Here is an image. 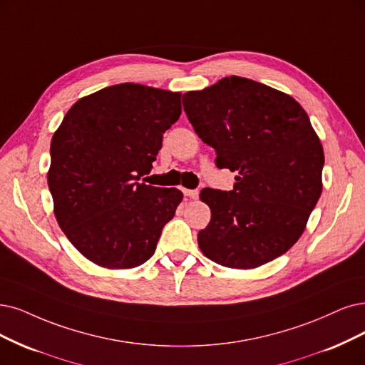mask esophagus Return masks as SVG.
Listing matches in <instances>:
<instances>
[{"label": "esophagus", "instance_id": "1", "mask_svg": "<svg viewBox=\"0 0 365 365\" xmlns=\"http://www.w3.org/2000/svg\"><path fill=\"white\" fill-rule=\"evenodd\" d=\"M182 191L186 197H190V198H197L198 197V190H182Z\"/></svg>", "mask_w": 365, "mask_h": 365}]
</instances>
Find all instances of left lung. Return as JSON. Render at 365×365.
Masks as SVG:
<instances>
[{
    "label": "left lung",
    "mask_w": 365,
    "mask_h": 365,
    "mask_svg": "<svg viewBox=\"0 0 365 365\" xmlns=\"http://www.w3.org/2000/svg\"><path fill=\"white\" fill-rule=\"evenodd\" d=\"M183 110L215 165L237 171L232 191L206 187L212 218L198 247L215 263L251 269L284 254L322 194L323 148L304 108L248 78L183 94Z\"/></svg>",
    "instance_id": "1"
}]
</instances>
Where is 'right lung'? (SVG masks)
<instances>
[{
	"instance_id": "add662e5",
	"label": "right lung",
	"mask_w": 365,
	"mask_h": 365,
	"mask_svg": "<svg viewBox=\"0 0 365 365\" xmlns=\"http://www.w3.org/2000/svg\"><path fill=\"white\" fill-rule=\"evenodd\" d=\"M180 93L118 84L79 99L51 141L48 185L72 245L110 269L152 257L183 194L140 183L164 132L179 120Z\"/></svg>"
}]
</instances>
